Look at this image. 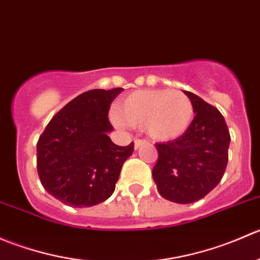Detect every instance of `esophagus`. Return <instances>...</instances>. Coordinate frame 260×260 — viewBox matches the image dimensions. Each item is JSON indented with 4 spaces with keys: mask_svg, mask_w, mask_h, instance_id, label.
Returning <instances> with one entry per match:
<instances>
[{
    "mask_svg": "<svg viewBox=\"0 0 260 260\" xmlns=\"http://www.w3.org/2000/svg\"><path fill=\"white\" fill-rule=\"evenodd\" d=\"M143 145H147V141L146 140H135V148L136 149H138L140 148L141 146H143Z\"/></svg>",
    "mask_w": 260,
    "mask_h": 260,
    "instance_id": "obj_1",
    "label": "esophagus"
}]
</instances>
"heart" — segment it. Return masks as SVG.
Returning a JSON list of instances; mask_svg holds the SVG:
<instances>
[{
	"label": "heart",
	"instance_id": "b5f03b06",
	"mask_svg": "<svg viewBox=\"0 0 260 260\" xmlns=\"http://www.w3.org/2000/svg\"><path fill=\"white\" fill-rule=\"evenodd\" d=\"M193 114L192 102L182 91L151 89L120 99L114 123L118 127H143L153 140L171 141L187 132Z\"/></svg>",
	"mask_w": 260,
	"mask_h": 260
}]
</instances>
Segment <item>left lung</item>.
Instances as JSON below:
<instances>
[{
  "label": "left lung",
  "instance_id": "obj_1",
  "mask_svg": "<svg viewBox=\"0 0 260 260\" xmlns=\"http://www.w3.org/2000/svg\"><path fill=\"white\" fill-rule=\"evenodd\" d=\"M195 109L187 132L156 143L158 159L152 176L159 195L176 204H190L208 195L224 176L230 133L217 108L191 91H183Z\"/></svg>",
  "mask_w": 260,
  "mask_h": 260
}]
</instances>
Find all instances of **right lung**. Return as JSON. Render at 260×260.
Returning <instances> with one entry per match:
<instances>
[{
	"label": "right lung",
	"instance_id": "add662e5",
	"mask_svg": "<svg viewBox=\"0 0 260 260\" xmlns=\"http://www.w3.org/2000/svg\"><path fill=\"white\" fill-rule=\"evenodd\" d=\"M93 89L80 94L52 117L36 146L41 185L73 208L98 205L114 192L115 182L135 143L122 147L108 132L111 103L122 91Z\"/></svg>",
	"mask_w": 260,
	"mask_h": 260
}]
</instances>
